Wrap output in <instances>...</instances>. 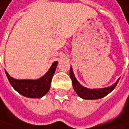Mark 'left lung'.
Segmentation results:
<instances>
[{
  "instance_id": "obj_1",
  "label": "left lung",
  "mask_w": 129,
  "mask_h": 129,
  "mask_svg": "<svg viewBox=\"0 0 129 129\" xmlns=\"http://www.w3.org/2000/svg\"><path fill=\"white\" fill-rule=\"evenodd\" d=\"M70 77L72 80L73 87L74 90L76 91V93H77L79 97H80L83 99H86V100H95V99H100V98L105 97L115 89L117 83L119 81V79H118L113 85L108 87L100 88V89H89V88L83 87L77 80L75 76H74V74H73L72 67H70Z\"/></svg>"
}]
</instances>
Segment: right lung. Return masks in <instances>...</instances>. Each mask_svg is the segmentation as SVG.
Segmentation results:
<instances>
[{
    "label": "right lung",
    "mask_w": 129,
    "mask_h": 129,
    "mask_svg": "<svg viewBox=\"0 0 129 129\" xmlns=\"http://www.w3.org/2000/svg\"><path fill=\"white\" fill-rule=\"evenodd\" d=\"M57 64V61L54 62L49 71L38 80H17L11 77L7 71H5V73L11 85L20 94L30 98H40L49 90L52 78Z\"/></svg>",
    "instance_id": "obj_1"
}]
</instances>
